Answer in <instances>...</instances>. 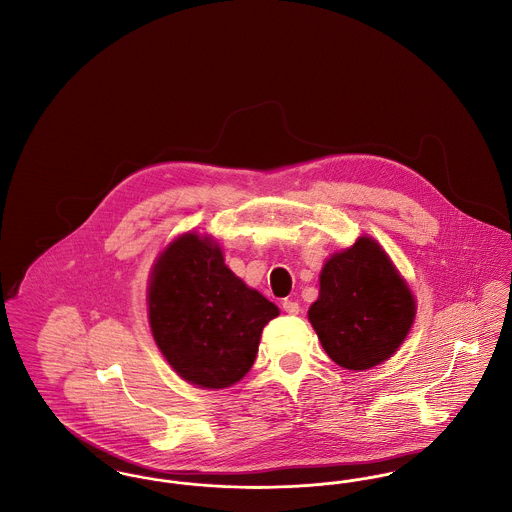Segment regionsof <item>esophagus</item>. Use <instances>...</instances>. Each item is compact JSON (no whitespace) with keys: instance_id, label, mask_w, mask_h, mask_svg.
Instances as JSON below:
<instances>
[{"instance_id":"esophagus-1","label":"esophagus","mask_w":512,"mask_h":512,"mask_svg":"<svg viewBox=\"0 0 512 512\" xmlns=\"http://www.w3.org/2000/svg\"><path fill=\"white\" fill-rule=\"evenodd\" d=\"M282 309H284L286 313H290V315H297V313H299V303L293 301V299H284V301H282Z\"/></svg>"}]
</instances>
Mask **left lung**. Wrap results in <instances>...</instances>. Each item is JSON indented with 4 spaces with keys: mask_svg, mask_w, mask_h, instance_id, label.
<instances>
[{
    "mask_svg": "<svg viewBox=\"0 0 512 512\" xmlns=\"http://www.w3.org/2000/svg\"><path fill=\"white\" fill-rule=\"evenodd\" d=\"M414 315L407 282L368 236L326 261L318 299L309 309L328 357L357 372L388 361L407 338Z\"/></svg>",
    "mask_w": 512,
    "mask_h": 512,
    "instance_id": "left-lung-1",
    "label": "left lung"
}]
</instances>
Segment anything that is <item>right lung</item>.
<instances>
[{"instance_id": "add662e5", "label": "right lung", "mask_w": 512, "mask_h": 512, "mask_svg": "<svg viewBox=\"0 0 512 512\" xmlns=\"http://www.w3.org/2000/svg\"><path fill=\"white\" fill-rule=\"evenodd\" d=\"M147 307L155 343L174 372L209 390L244 378L265 324L280 313L224 265L219 245L195 232L155 261Z\"/></svg>"}]
</instances>
